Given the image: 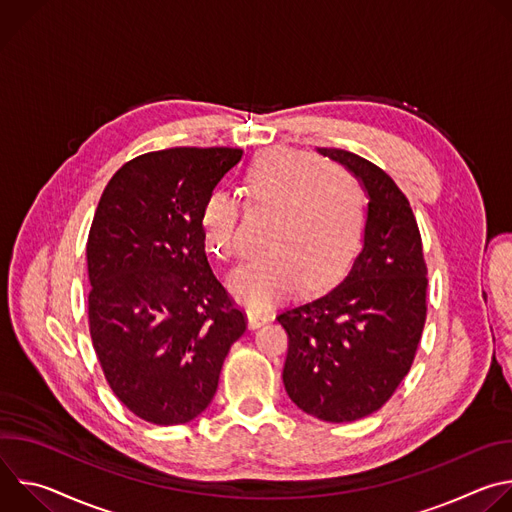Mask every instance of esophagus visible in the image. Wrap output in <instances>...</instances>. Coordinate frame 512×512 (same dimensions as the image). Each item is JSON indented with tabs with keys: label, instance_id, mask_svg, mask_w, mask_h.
I'll use <instances>...</instances> for the list:
<instances>
[{
	"label": "esophagus",
	"instance_id": "34e87169",
	"mask_svg": "<svg viewBox=\"0 0 512 512\" xmlns=\"http://www.w3.org/2000/svg\"><path fill=\"white\" fill-rule=\"evenodd\" d=\"M247 320H249V326H251V328H259V326H263L265 322L271 320V314H269L267 310L249 308V310H247Z\"/></svg>",
	"mask_w": 512,
	"mask_h": 512
}]
</instances>
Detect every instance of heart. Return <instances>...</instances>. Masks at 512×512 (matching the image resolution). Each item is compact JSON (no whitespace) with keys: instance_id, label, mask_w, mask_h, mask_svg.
I'll use <instances>...</instances> for the list:
<instances>
[{"instance_id":"obj_1","label":"heart","mask_w":512,"mask_h":512,"mask_svg":"<svg viewBox=\"0 0 512 512\" xmlns=\"http://www.w3.org/2000/svg\"><path fill=\"white\" fill-rule=\"evenodd\" d=\"M247 208L271 210L263 257L237 267L229 285L251 308H265L302 285L320 289L338 279L360 249L367 229L369 196L344 168L320 158L273 148L245 168ZM241 204L225 188H212L200 204L198 223L206 249L239 255Z\"/></svg>"}]
</instances>
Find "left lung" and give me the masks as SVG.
I'll return each mask as SVG.
<instances>
[{
    "label": "left lung",
    "mask_w": 512,
    "mask_h": 512,
    "mask_svg": "<svg viewBox=\"0 0 512 512\" xmlns=\"http://www.w3.org/2000/svg\"><path fill=\"white\" fill-rule=\"evenodd\" d=\"M369 194L364 247L326 296L289 306L283 385L302 411L346 423L379 411L409 373L427 316V265L415 214L393 178L346 150L318 148Z\"/></svg>",
    "instance_id": "left-lung-1"
}]
</instances>
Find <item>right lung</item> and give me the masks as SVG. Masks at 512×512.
<instances>
[{
	"label": "right lung",
	"instance_id": "right-lung-1",
	"mask_svg": "<svg viewBox=\"0 0 512 512\" xmlns=\"http://www.w3.org/2000/svg\"><path fill=\"white\" fill-rule=\"evenodd\" d=\"M174 148L123 164L87 241L89 332L115 397L139 419L180 425L212 401L247 316L208 265L202 198L241 160Z\"/></svg>",
	"mask_w": 512,
	"mask_h": 512
}]
</instances>
